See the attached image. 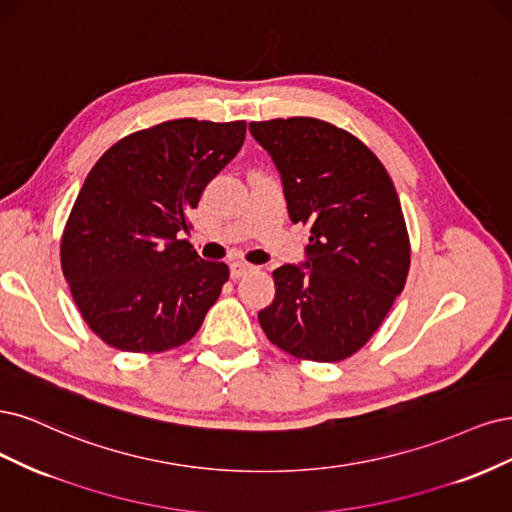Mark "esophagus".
<instances>
[{
    "label": "esophagus",
    "mask_w": 512,
    "mask_h": 512,
    "mask_svg": "<svg viewBox=\"0 0 512 512\" xmlns=\"http://www.w3.org/2000/svg\"><path fill=\"white\" fill-rule=\"evenodd\" d=\"M253 266H249V263L244 261H234L232 266H229V272H232V278H242L246 272H251Z\"/></svg>",
    "instance_id": "obj_1"
}]
</instances>
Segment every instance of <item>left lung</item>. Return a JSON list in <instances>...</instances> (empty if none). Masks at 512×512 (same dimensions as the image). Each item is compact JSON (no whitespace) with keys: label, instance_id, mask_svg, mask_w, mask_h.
Returning <instances> with one entry per match:
<instances>
[{"label":"left lung","instance_id":"1","mask_svg":"<svg viewBox=\"0 0 512 512\" xmlns=\"http://www.w3.org/2000/svg\"><path fill=\"white\" fill-rule=\"evenodd\" d=\"M283 183L289 219L310 227L306 259L274 270L259 310L268 340L295 357L340 361L364 346L402 293L410 246L383 163L349 131L319 119L251 123Z\"/></svg>","mask_w":512,"mask_h":512}]
</instances>
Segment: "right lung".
<instances>
[{
    "label": "right lung",
    "instance_id": "add662e5",
    "mask_svg": "<svg viewBox=\"0 0 512 512\" xmlns=\"http://www.w3.org/2000/svg\"><path fill=\"white\" fill-rule=\"evenodd\" d=\"M244 134V121H168L110 146L89 172L61 238V270L106 344L161 353L202 327L229 270L180 232Z\"/></svg>",
    "mask_w": 512,
    "mask_h": 512
}]
</instances>
